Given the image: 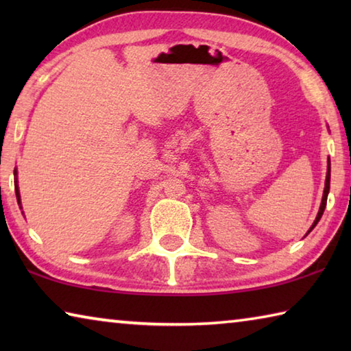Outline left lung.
<instances>
[{
	"instance_id": "8db88e82",
	"label": "left lung",
	"mask_w": 351,
	"mask_h": 351,
	"mask_svg": "<svg viewBox=\"0 0 351 351\" xmlns=\"http://www.w3.org/2000/svg\"><path fill=\"white\" fill-rule=\"evenodd\" d=\"M330 176H331V164H330V158H328V165H326V178H325V189H324V195H322V203H320L319 207V212H317V217L314 219V223L311 224V228L308 229L306 235L311 232V230L316 228V224L319 223V219L322 218L324 215V210H325V206H326V198H328V192H330Z\"/></svg>"
}]
</instances>
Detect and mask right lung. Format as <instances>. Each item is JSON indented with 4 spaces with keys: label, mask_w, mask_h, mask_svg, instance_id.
Returning a JSON list of instances; mask_svg holds the SVG:
<instances>
[{
    "label": "right lung",
    "mask_w": 351,
    "mask_h": 351,
    "mask_svg": "<svg viewBox=\"0 0 351 351\" xmlns=\"http://www.w3.org/2000/svg\"><path fill=\"white\" fill-rule=\"evenodd\" d=\"M16 175H19V171H16V169L14 170V176H15V193H16V199H19V203L21 204V198H20V189H19V178H16Z\"/></svg>",
    "instance_id": "obj_1"
}]
</instances>
